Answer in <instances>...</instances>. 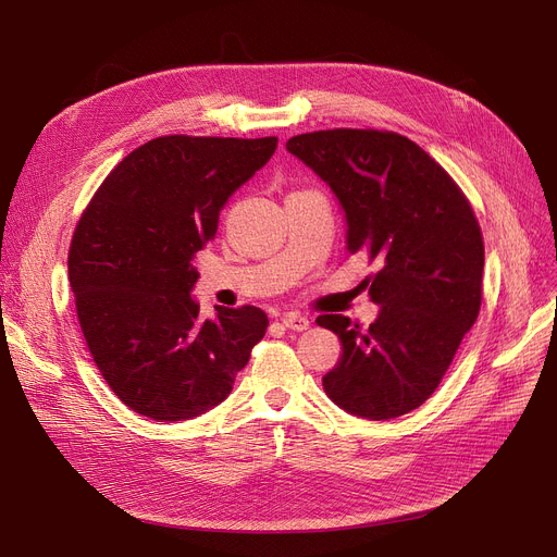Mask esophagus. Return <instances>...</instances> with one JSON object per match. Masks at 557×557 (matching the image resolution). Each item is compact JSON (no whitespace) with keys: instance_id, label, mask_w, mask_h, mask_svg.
<instances>
[{"instance_id":"1","label":"esophagus","mask_w":557,"mask_h":557,"mask_svg":"<svg viewBox=\"0 0 557 557\" xmlns=\"http://www.w3.org/2000/svg\"><path fill=\"white\" fill-rule=\"evenodd\" d=\"M282 323L288 327V330H294V332H305V330H309V318H305V315H300V313H286L284 318H282Z\"/></svg>"}]
</instances>
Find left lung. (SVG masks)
<instances>
[{"label": "left lung", "instance_id": "obj_1", "mask_svg": "<svg viewBox=\"0 0 557 557\" xmlns=\"http://www.w3.org/2000/svg\"><path fill=\"white\" fill-rule=\"evenodd\" d=\"M286 151L327 183L345 212L349 252L379 259L368 330L341 313L318 315L343 355L323 376L327 397L366 420L422 406L476 323L483 282L479 221L449 173L391 131L334 128L296 135Z\"/></svg>", "mask_w": 557, "mask_h": 557}]
</instances>
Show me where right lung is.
Segmentation results:
<instances>
[{
  "mask_svg": "<svg viewBox=\"0 0 557 557\" xmlns=\"http://www.w3.org/2000/svg\"><path fill=\"white\" fill-rule=\"evenodd\" d=\"M275 149L277 137H158L116 164L85 208L67 259L78 323L106 384L135 413H208L267 334V313L250 305L202 320L191 259Z\"/></svg>",
  "mask_w": 557,
  "mask_h": 557,
  "instance_id": "1",
  "label": "right lung"
}]
</instances>
